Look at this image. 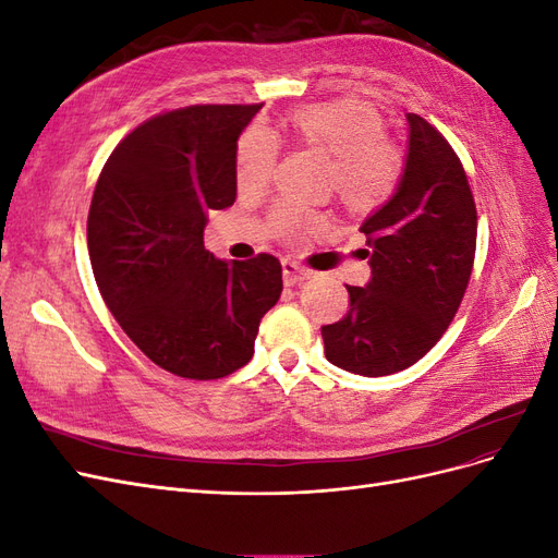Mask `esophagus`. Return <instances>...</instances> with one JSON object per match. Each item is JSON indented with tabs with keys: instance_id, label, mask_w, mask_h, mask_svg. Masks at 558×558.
Here are the masks:
<instances>
[{
	"instance_id": "34e87169",
	"label": "esophagus",
	"mask_w": 558,
	"mask_h": 558,
	"mask_svg": "<svg viewBox=\"0 0 558 558\" xmlns=\"http://www.w3.org/2000/svg\"><path fill=\"white\" fill-rule=\"evenodd\" d=\"M281 269H283V283L286 286H295V283L305 281L310 277V272H307L305 267H300V265H295L291 260H283Z\"/></svg>"
}]
</instances>
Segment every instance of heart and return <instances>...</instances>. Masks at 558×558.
Wrapping results in <instances>:
<instances>
[{
	"label": "heart",
	"instance_id": "1",
	"mask_svg": "<svg viewBox=\"0 0 558 558\" xmlns=\"http://www.w3.org/2000/svg\"><path fill=\"white\" fill-rule=\"evenodd\" d=\"M300 142L332 158L330 189L351 211L379 207L396 191L400 158L384 140L381 113L359 99H332L300 107L289 116ZM279 146L275 134L253 125L238 144V183L242 191H260L272 179ZM272 226L286 240H305L320 228V216L295 202H281L272 211Z\"/></svg>",
	"mask_w": 558,
	"mask_h": 558
}]
</instances>
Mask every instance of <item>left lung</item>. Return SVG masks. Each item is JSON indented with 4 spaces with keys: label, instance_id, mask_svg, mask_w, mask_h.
Returning a JSON list of instances; mask_svg holds the SVG:
<instances>
[{
    "label": "left lung",
    "instance_id": "8db88e82",
    "mask_svg": "<svg viewBox=\"0 0 558 558\" xmlns=\"http://www.w3.org/2000/svg\"><path fill=\"white\" fill-rule=\"evenodd\" d=\"M408 123L398 189L361 226L373 277L347 286L349 312L320 328L326 359L363 377L426 356L459 312L475 263L477 209L463 165L426 118L408 113Z\"/></svg>",
    "mask_w": 558,
    "mask_h": 558
}]
</instances>
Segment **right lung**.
Here are the masks:
<instances>
[{"mask_svg":"<svg viewBox=\"0 0 558 558\" xmlns=\"http://www.w3.org/2000/svg\"><path fill=\"white\" fill-rule=\"evenodd\" d=\"M263 105H193L148 118L97 179L88 251L97 289L125 335L167 373L221 379L253 356L281 295V263L218 260L211 209L238 197V140Z\"/></svg>","mask_w":558,"mask_h":558,"instance_id":"1","label":"right lung"}]
</instances>
